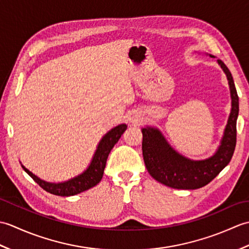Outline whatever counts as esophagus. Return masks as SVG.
I'll use <instances>...</instances> for the list:
<instances>
[{
  "label": "esophagus",
  "mask_w": 249,
  "mask_h": 249,
  "mask_svg": "<svg viewBox=\"0 0 249 249\" xmlns=\"http://www.w3.org/2000/svg\"><path fill=\"white\" fill-rule=\"evenodd\" d=\"M129 121L131 122V123H133V124H138L139 123V118H138V116H136V115H133V116H130V118H129Z\"/></svg>",
  "instance_id": "esophagus-1"
}]
</instances>
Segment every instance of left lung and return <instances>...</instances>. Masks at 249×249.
Returning <instances> with one entry per match:
<instances>
[{"label":"left lung","mask_w":249,"mask_h":249,"mask_svg":"<svg viewBox=\"0 0 249 249\" xmlns=\"http://www.w3.org/2000/svg\"><path fill=\"white\" fill-rule=\"evenodd\" d=\"M210 57H215L209 54ZM218 65L226 73L228 80L231 111L224 130L220 144L212 156L205 160H194L183 156L169 144L161 131L153 126L141 129L142 154L147 171L166 186L176 189H197L205 186L230 162L236 143V120L239 115V96L233 78L228 67L221 60Z\"/></svg>","instance_id":"1"}]
</instances>
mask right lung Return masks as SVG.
Returning a JSON list of instances; mask_svg holds the SVG:
<instances>
[{
  "label": "right lung",
  "mask_w": 249,
  "mask_h": 249,
  "mask_svg": "<svg viewBox=\"0 0 249 249\" xmlns=\"http://www.w3.org/2000/svg\"><path fill=\"white\" fill-rule=\"evenodd\" d=\"M127 128L126 124H120L115 126L112 129H110L102 139L96 147L91 162L89 167L81 174L72 178L68 181L61 183H50L46 182L44 179L36 177L34 173H32L29 169H26L22 163L21 166L24 169V171L34 179V181L39 185L41 188H44L46 192H48L55 196H62V197H68V196H75L82 192L92 188L100 182L103 178L104 170L107 162V158L109 156L110 151L116 142L119 141L121 136L123 135L124 131Z\"/></svg>",
  "instance_id": "right-lung-1"
}]
</instances>
